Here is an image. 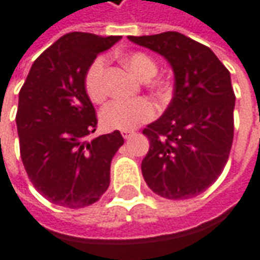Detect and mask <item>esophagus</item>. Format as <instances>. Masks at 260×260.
Listing matches in <instances>:
<instances>
[{"instance_id":"1","label":"esophagus","mask_w":260,"mask_h":260,"mask_svg":"<svg viewBox=\"0 0 260 260\" xmlns=\"http://www.w3.org/2000/svg\"><path fill=\"white\" fill-rule=\"evenodd\" d=\"M121 134H122V137H123L125 139H129L135 135V132H132V131H122Z\"/></svg>"}]
</instances>
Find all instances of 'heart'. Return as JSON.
<instances>
[{"label":"heart","instance_id":"1","mask_svg":"<svg viewBox=\"0 0 260 260\" xmlns=\"http://www.w3.org/2000/svg\"><path fill=\"white\" fill-rule=\"evenodd\" d=\"M123 61L139 80H148L157 73V61L147 53L132 51L123 56ZM105 68L106 58L99 56L90 63L85 73V90L93 103H102L108 93L105 85ZM151 86L157 92H162L167 87V83L162 80H155ZM154 116L155 106L147 99H138L134 102L113 101L102 109L101 122L105 129L129 131L144 122L151 121Z\"/></svg>","mask_w":260,"mask_h":260}]
</instances>
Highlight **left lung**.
<instances>
[{"mask_svg":"<svg viewBox=\"0 0 260 260\" xmlns=\"http://www.w3.org/2000/svg\"><path fill=\"white\" fill-rule=\"evenodd\" d=\"M128 39L164 56L175 79L166 112L142 131L149 139L141 164L144 180L164 199L196 197L219 178L229 159L236 101L230 73L207 46L181 32Z\"/></svg>","mask_w":260,"mask_h":260,"instance_id":"obj_1","label":"left lung"}]
</instances>
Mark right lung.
<instances>
[{
  "label": "right lung",
  "instance_id": "add662e5",
  "mask_svg": "<svg viewBox=\"0 0 260 260\" xmlns=\"http://www.w3.org/2000/svg\"><path fill=\"white\" fill-rule=\"evenodd\" d=\"M121 36L69 32L32 63L18 93L15 116L20 154L32 185L49 202L69 209L96 203L111 183L119 131L87 141L98 125L85 90V73Z\"/></svg>",
  "mask_w": 260,
  "mask_h": 260
}]
</instances>
